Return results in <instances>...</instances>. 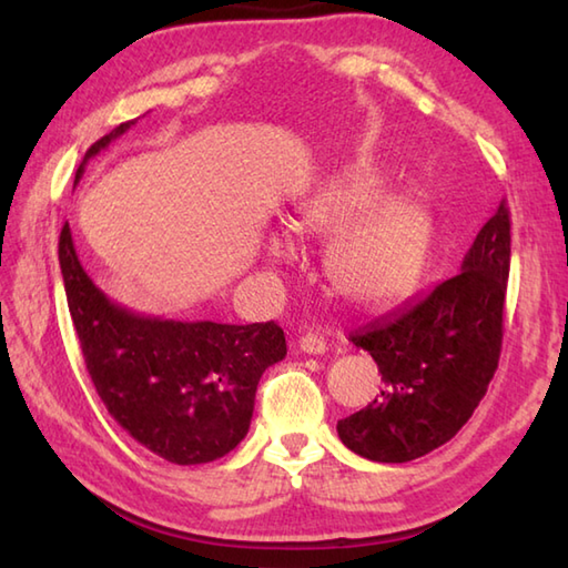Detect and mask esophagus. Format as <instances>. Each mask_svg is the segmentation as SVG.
<instances>
[{"mask_svg":"<svg viewBox=\"0 0 568 568\" xmlns=\"http://www.w3.org/2000/svg\"><path fill=\"white\" fill-rule=\"evenodd\" d=\"M297 346H300V352H305V354H324L327 352V339H324L322 334H305V336H300V342H297Z\"/></svg>","mask_w":568,"mask_h":568,"instance_id":"esophagus-1","label":"esophagus"}]
</instances>
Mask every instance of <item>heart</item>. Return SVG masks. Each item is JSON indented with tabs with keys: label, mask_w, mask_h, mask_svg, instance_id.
Here are the masks:
<instances>
[{
	"label": "heart",
	"mask_w": 568,
	"mask_h": 568,
	"mask_svg": "<svg viewBox=\"0 0 568 568\" xmlns=\"http://www.w3.org/2000/svg\"><path fill=\"white\" fill-rule=\"evenodd\" d=\"M376 173H342L303 195L295 204V226L303 234L332 239L324 275L332 291L356 307L397 305L415 291L432 248V216L409 197H383ZM268 256L291 261L293 234L273 232Z\"/></svg>",
	"instance_id": "1"
}]
</instances>
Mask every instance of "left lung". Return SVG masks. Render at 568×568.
<instances>
[{
	"label": "left lung",
	"instance_id": "1",
	"mask_svg": "<svg viewBox=\"0 0 568 568\" xmlns=\"http://www.w3.org/2000/svg\"><path fill=\"white\" fill-rule=\"evenodd\" d=\"M508 273L510 212L500 202L462 273L348 336L376 361L385 388L336 422L344 446L371 462L405 464L466 425L498 368Z\"/></svg>",
	"mask_w": 568,
	"mask_h": 568
}]
</instances>
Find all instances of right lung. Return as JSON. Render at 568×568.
<instances>
[{
  "instance_id": "add662e5",
  "label": "right lung",
  "mask_w": 568,
  "mask_h": 568,
  "mask_svg": "<svg viewBox=\"0 0 568 568\" xmlns=\"http://www.w3.org/2000/svg\"><path fill=\"white\" fill-rule=\"evenodd\" d=\"M136 122L94 141L84 165ZM68 310L94 390L149 452L178 466L210 464L246 437L263 371L287 354L275 322L220 324L146 317L106 297L84 273L65 222L58 241Z\"/></svg>"
}]
</instances>
